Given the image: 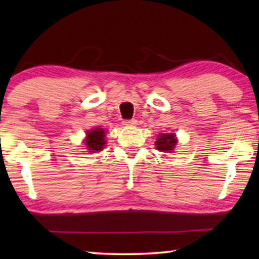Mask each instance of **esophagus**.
<instances>
[{
    "instance_id": "esophagus-1",
    "label": "esophagus",
    "mask_w": 259,
    "mask_h": 259,
    "mask_svg": "<svg viewBox=\"0 0 259 259\" xmlns=\"http://www.w3.org/2000/svg\"><path fill=\"white\" fill-rule=\"evenodd\" d=\"M137 120L136 119H131V120H125V121L122 122L123 126H136L137 125Z\"/></svg>"
}]
</instances>
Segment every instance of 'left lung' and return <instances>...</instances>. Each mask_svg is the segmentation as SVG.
<instances>
[{
    "label": "left lung",
    "mask_w": 259,
    "mask_h": 259,
    "mask_svg": "<svg viewBox=\"0 0 259 259\" xmlns=\"http://www.w3.org/2000/svg\"><path fill=\"white\" fill-rule=\"evenodd\" d=\"M177 141L175 133H160L158 136V139L155 141V147L160 152H173L175 150Z\"/></svg>",
    "instance_id": "8db88e82"
}]
</instances>
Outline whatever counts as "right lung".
I'll list each match as a JSON object with an SVG mask.
<instances>
[{
  "label": "right lung",
  "mask_w": 259,
  "mask_h": 259,
  "mask_svg": "<svg viewBox=\"0 0 259 259\" xmlns=\"http://www.w3.org/2000/svg\"><path fill=\"white\" fill-rule=\"evenodd\" d=\"M87 137L84 139V145H86L88 152L91 153H97L104 150L106 140V132L104 128H92L91 131H87Z\"/></svg>",
  "instance_id": "right-lung-1"
}]
</instances>
